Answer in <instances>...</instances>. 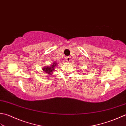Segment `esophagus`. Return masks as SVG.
Listing matches in <instances>:
<instances>
[{"instance_id": "esophagus-1", "label": "esophagus", "mask_w": 126, "mask_h": 126, "mask_svg": "<svg viewBox=\"0 0 126 126\" xmlns=\"http://www.w3.org/2000/svg\"><path fill=\"white\" fill-rule=\"evenodd\" d=\"M66 61L67 63H69L70 62V61H71V59H70V57H66Z\"/></svg>"}]
</instances>
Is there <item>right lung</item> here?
Listing matches in <instances>:
<instances>
[{
    "instance_id": "1",
    "label": "right lung",
    "mask_w": 126,
    "mask_h": 126,
    "mask_svg": "<svg viewBox=\"0 0 126 126\" xmlns=\"http://www.w3.org/2000/svg\"><path fill=\"white\" fill-rule=\"evenodd\" d=\"M58 63L54 62L52 65L50 66H45L42 68L43 71H44V72L46 73V74H48V75H52L53 73V72L54 71L55 67L57 66Z\"/></svg>"
}]
</instances>
